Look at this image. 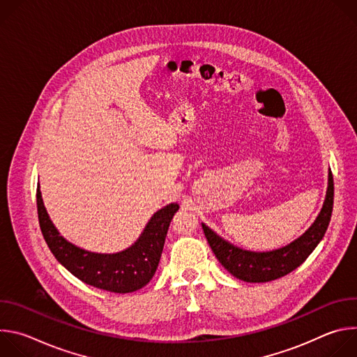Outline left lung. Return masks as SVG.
<instances>
[{
  "mask_svg": "<svg viewBox=\"0 0 357 357\" xmlns=\"http://www.w3.org/2000/svg\"><path fill=\"white\" fill-rule=\"evenodd\" d=\"M333 209V176L329 169L328 189L322 209L311 227L289 244L271 251H250L231 244L202 223L208 243L219 263L236 278L245 282H268L299 267L319 244L329 226Z\"/></svg>",
  "mask_w": 357,
  "mask_h": 357,
  "instance_id": "1",
  "label": "left lung"
}]
</instances>
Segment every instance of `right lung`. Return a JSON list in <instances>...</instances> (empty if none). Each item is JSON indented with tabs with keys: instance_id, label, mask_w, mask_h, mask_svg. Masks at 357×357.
Here are the masks:
<instances>
[{
	"instance_id": "add662e5",
	"label": "right lung",
	"mask_w": 357,
	"mask_h": 357,
	"mask_svg": "<svg viewBox=\"0 0 357 357\" xmlns=\"http://www.w3.org/2000/svg\"><path fill=\"white\" fill-rule=\"evenodd\" d=\"M36 205L43 238L55 259L80 281L117 294L134 292L154 277L169 223L179 209L178 203H169L152 215L134 244L123 251L107 254L80 248L61 236L46 212L39 185Z\"/></svg>"
}]
</instances>
